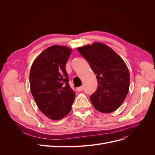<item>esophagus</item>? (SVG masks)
<instances>
[{"label":"esophagus","instance_id":"34e87169","mask_svg":"<svg viewBox=\"0 0 155 155\" xmlns=\"http://www.w3.org/2000/svg\"><path fill=\"white\" fill-rule=\"evenodd\" d=\"M84 89V87H78L76 88V90L78 91V92H80V91H83Z\"/></svg>","mask_w":155,"mask_h":155}]
</instances>
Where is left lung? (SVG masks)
<instances>
[{
    "instance_id": "obj_1",
    "label": "left lung",
    "mask_w": 155,
    "mask_h": 155,
    "mask_svg": "<svg viewBox=\"0 0 155 155\" xmlns=\"http://www.w3.org/2000/svg\"><path fill=\"white\" fill-rule=\"evenodd\" d=\"M96 75L98 86L90 97L95 109L103 113L114 112L127 95L130 75L119 55L107 45L94 43L77 48Z\"/></svg>"
}]
</instances>
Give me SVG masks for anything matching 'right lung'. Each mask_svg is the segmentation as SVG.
<instances>
[{
	"instance_id": "add662e5",
	"label": "right lung",
	"mask_w": 155,
	"mask_h": 155,
	"mask_svg": "<svg viewBox=\"0 0 155 155\" xmlns=\"http://www.w3.org/2000/svg\"><path fill=\"white\" fill-rule=\"evenodd\" d=\"M71 52L68 46H51L42 51L31 67V94L39 110L52 120L62 119L69 113L76 96L65 69Z\"/></svg>"
}]
</instances>
